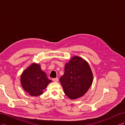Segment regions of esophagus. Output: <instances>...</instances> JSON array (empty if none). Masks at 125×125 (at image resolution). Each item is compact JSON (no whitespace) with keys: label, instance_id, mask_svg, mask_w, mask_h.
<instances>
[{"label":"esophagus","instance_id":"esophagus-1","mask_svg":"<svg viewBox=\"0 0 125 125\" xmlns=\"http://www.w3.org/2000/svg\"><path fill=\"white\" fill-rule=\"evenodd\" d=\"M52 80H53L54 82H57L58 81V78H54L52 79Z\"/></svg>","mask_w":125,"mask_h":125}]
</instances>
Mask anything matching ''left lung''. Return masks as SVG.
I'll list each match as a JSON object with an SVG mask.
<instances>
[{"label":"left lung","instance_id":"obj_1","mask_svg":"<svg viewBox=\"0 0 125 125\" xmlns=\"http://www.w3.org/2000/svg\"><path fill=\"white\" fill-rule=\"evenodd\" d=\"M66 95L71 100L84 95L93 82V74L89 63L75 56L66 63L65 73L59 79Z\"/></svg>","mask_w":125,"mask_h":125}]
</instances>
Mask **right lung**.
Instances as JSON below:
<instances>
[{"instance_id": "obj_1", "label": "right lung", "mask_w": 125, "mask_h": 125, "mask_svg": "<svg viewBox=\"0 0 125 125\" xmlns=\"http://www.w3.org/2000/svg\"><path fill=\"white\" fill-rule=\"evenodd\" d=\"M20 81L22 88L30 95L36 96L43 93V90L52 82L46 73L41 70L39 64L33 63L22 73Z\"/></svg>"}]
</instances>
